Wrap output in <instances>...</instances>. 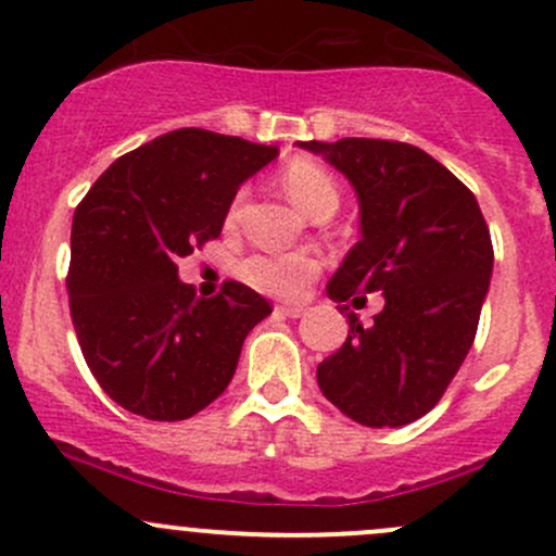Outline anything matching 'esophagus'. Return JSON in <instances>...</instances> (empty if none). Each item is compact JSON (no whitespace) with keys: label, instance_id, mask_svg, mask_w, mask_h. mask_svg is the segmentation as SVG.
Wrapping results in <instances>:
<instances>
[{"label":"esophagus","instance_id":"obj_1","mask_svg":"<svg viewBox=\"0 0 556 556\" xmlns=\"http://www.w3.org/2000/svg\"><path fill=\"white\" fill-rule=\"evenodd\" d=\"M277 314H282V317H290V319H298L306 314V306H303V303H282V306H277Z\"/></svg>","mask_w":556,"mask_h":556}]
</instances>
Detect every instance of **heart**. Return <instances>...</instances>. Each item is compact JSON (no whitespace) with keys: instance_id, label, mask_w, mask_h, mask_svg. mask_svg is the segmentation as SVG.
<instances>
[{"instance_id":"heart-1","label":"heart","mask_w":556,"mask_h":556,"mask_svg":"<svg viewBox=\"0 0 556 556\" xmlns=\"http://www.w3.org/2000/svg\"><path fill=\"white\" fill-rule=\"evenodd\" d=\"M282 186L288 197L306 215L336 213L338 186L332 175L314 160H293L282 170ZM239 200L233 202L231 218L237 215ZM319 261L314 255H253L242 263V279L250 288L266 295L293 298L306 290V285L317 277Z\"/></svg>"}]
</instances>
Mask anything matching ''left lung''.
Wrapping results in <instances>:
<instances>
[{
    "label": "left lung",
    "instance_id": "obj_1",
    "mask_svg": "<svg viewBox=\"0 0 556 556\" xmlns=\"http://www.w3.org/2000/svg\"><path fill=\"white\" fill-rule=\"evenodd\" d=\"M349 178L359 242L327 282L349 338L317 367L323 394L356 424L418 420L442 400L475 343L493 277V242L469 189L424 149L400 140H298ZM383 292L365 328L342 303Z\"/></svg>",
    "mask_w": 556,
    "mask_h": 556
}]
</instances>
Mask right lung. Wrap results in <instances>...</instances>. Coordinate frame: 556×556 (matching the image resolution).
<instances>
[{
  "label": "right lung",
  "mask_w": 556,
  "mask_h": 556,
  "mask_svg": "<svg viewBox=\"0 0 556 556\" xmlns=\"http://www.w3.org/2000/svg\"><path fill=\"white\" fill-rule=\"evenodd\" d=\"M277 154L180 127L119 156L79 202L72 323L90 372L125 410L186 420L229 386L244 338L271 306L242 282L200 298L178 279V258L220 237L239 186Z\"/></svg>",
  "instance_id": "add662e5"
}]
</instances>
